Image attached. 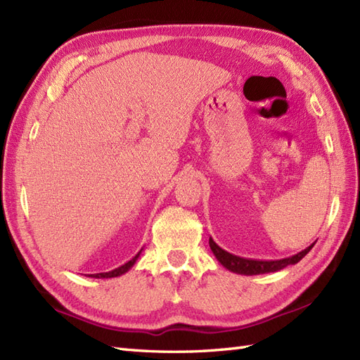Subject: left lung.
I'll return each mask as SVG.
<instances>
[{
	"mask_svg": "<svg viewBox=\"0 0 360 360\" xmlns=\"http://www.w3.org/2000/svg\"><path fill=\"white\" fill-rule=\"evenodd\" d=\"M209 245L213 252V256L218 259L219 264L227 268L231 273L242 274V276H257V274H266V273H276V271H280L286 268L288 265H295L298 262L303 259L307 252L312 250V245H309L306 250L297 252V255L285 257L280 260H252V259H244L235 255H230L226 250H222L219 245H217V242L212 238L209 239Z\"/></svg>",
	"mask_w": 360,
	"mask_h": 360,
	"instance_id": "left-lung-1",
	"label": "left lung"
}]
</instances>
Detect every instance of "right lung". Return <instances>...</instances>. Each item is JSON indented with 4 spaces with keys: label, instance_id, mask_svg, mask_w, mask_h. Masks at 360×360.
Wrapping results in <instances>:
<instances>
[{
    "label": "right lung",
    "instance_id": "right-lung-1",
    "mask_svg": "<svg viewBox=\"0 0 360 360\" xmlns=\"http://www.w3.org/2000/svg\"><path fill=\"white\" fill-rule=\"evenodd\" d=\"M141 252H142V250L138 252V255H136L131 260H129L127 264H124L122 266H120V268H116V269H112V271H109V273H98V274H91L89 277H94V278H112V277H120V276H122V274H125L127 273V271L136 264V260H138V257L141 256Z\"/></svg>",
    "mask_w": 360,
    "mask_h": 360
}]
</instances>
